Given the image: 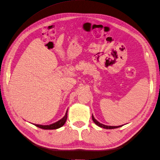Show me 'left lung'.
I'll return each mask as SVG.
<instances>
[{"mask_svg":"<svg viewBox=\"0 0 160 160\" xmlns=\"http://www.w3.org/2000/svg\"><path fill=\"white\" fill-rule=\"evenodd\" d=\"M92 119H93V122H94L97 125H98L99 127H100V128H104V129H115V128H120V127L123 126V125H119V126H110V125H104V124L101 123L100 122H98V120H96V119H95V118H94V116H93V114H92Z\"/></svg>","mask_w":160,"mask_h":160,"instance_id":"1","label":"left lung"}]
</instances>
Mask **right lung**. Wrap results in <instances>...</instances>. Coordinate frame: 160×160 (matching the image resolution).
<instances>
[{
	"instance_id": "obj_1",
	"label": "right lung",
	"mask_w": 160,
	"mask_h": 160,
	"mask_svg": "<svg viewBox=\"0 0 160 160\" xmlns=\"http://www.w3.org/2000/svg\"><path fill=\"white\" fill-rule=\"evenodd\" d=\"M67 111H68V109H67L66 113L65 114V115L62 117L61 119H59V121H57V122L49 124V125H40V124H35V123H32L34 125H35V126L41 128L42 129H59L60 128H61L62 125H63L65 122H66V120L67 119Z\"/></svg>"
}]
</instances>
